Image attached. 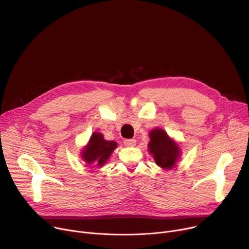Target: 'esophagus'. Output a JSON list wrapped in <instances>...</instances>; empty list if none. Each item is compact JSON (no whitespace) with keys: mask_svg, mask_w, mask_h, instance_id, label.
I'll list each match as a JSON object with an SVG mask.
<instances>
[{"mask_svg":"<svg viewBox=\"0 0 249 249\" xmlns=\"http://www.w3.org/2000/svg\"><path fill=\"white\" fill-rule=\"evenodd\" d=\"M135 140H124V143L125 146H128V147H131V146H134L135 145Z\"/></svg>","mask_w":249,"mask_h":249,"instance_id":"34e87169","label":"esophagus"}]
</instances>
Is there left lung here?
I'll use <instances>...</instances> for the list:
<instances>
[{"mask_svg":"<svg viewBox=\"0 0 249 249\" xmlns=\"http://www.w3.org/2000/svg\"><path fill=\"white\" fill-rule=\"evenodd\" d=\"M150 142L148 151L152 154L155 163L163 169H172L180 157L178 144L171 140L162 128H154L149 132Z\"/></svg>","mask_w":249,"mask_h":249,"instance_id":"8db88e82","label":"left lung"}]
</instances>
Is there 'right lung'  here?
Listing matches in <instances>:
<instances>
[{
  "label": "right lung",
  "instance_id": "obj_1",
  "mask_svg": "<svg viewBox=\"0 0 249 249\" xmlns=\"http://www.w3.org/2000/svg\"><path fill=\"white\" fill-rule=\"evenodd\" d=\"M117 142L106 141L102 133L95 131L92 133L88 144L81 152L82 159L86 162L87 166L95 164L101 167L117 148Z\"/></svg>",
  "mask_w": 249,
  "mask_h": 249
}]
</instances>
